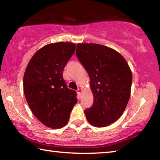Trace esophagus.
<instances>
[{
	"instance_id": "obj_1",
	"label": "esophagus",
	"mask_w": 160,
	"mask_h": 160,
	"mask_svg": "<svg viewBox=\"0 0 160 160\" xmlns=\"http://www.w3.org/2000/svg\"><path fill=\"white\" fill-rule=\"evenodd\" d=\"M82 87H81V86L78 87V93L79 94H80L81 93H82Z\"/></svg>"
}]
</instances>
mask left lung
<instances>
[{
	"mask_svg": "<svg viewBox=\"0 0 160 160\" xmlns=\"http://www.w3.org/2000/svg\"><path fill=\"white\" fill-rule=\"evenodd\" d=\"M76 56L88 72L94 102L85 111L91 125L102 128L122 116L131 96L132 72L118 51L93 43L77 44Z\"/></svg>",
	"mask_w": 160,
	"mask_h": 160,
	"instance_id": "1",
	"label": "left lung"
}]
</instances>
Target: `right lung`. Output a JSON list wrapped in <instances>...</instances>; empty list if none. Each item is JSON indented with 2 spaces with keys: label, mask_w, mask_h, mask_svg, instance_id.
Instances as JSON below:
<instances>
[{
  "label": "right lung",
  "mask_w": 160,
  "mask_h": 160,
  "mask_svg": "<svg viewBox=\"0 0 160 160\" xmlns=\"http://www.w3.org/2000/svg\"><path fill=\"white\" fill-rule=\"evenodd\" d=\"M76 45L70 42L51 43L34 54L23 77V90L32 113L44 126L63 128L77 103L76 92L66 87L64 67Z\"/></svg>",
  "instance_id": "add662e5"
}]
</instances>
